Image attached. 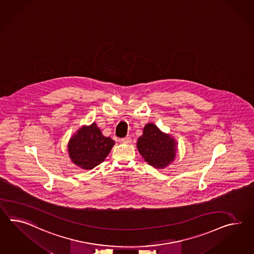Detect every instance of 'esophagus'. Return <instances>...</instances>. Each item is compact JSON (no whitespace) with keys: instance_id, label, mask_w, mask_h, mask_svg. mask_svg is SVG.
<instances>
[{"instance_id":"34e87169","label":"esophagus","mask_w":254,"mask_h":254,"mask_svg":"<svg viewBox=\"0 0 254 254\" xmlns=\"http://www.w3.org/2000/svg\"><path fill=\"white\" fill-rule=\"evenodd\" d=\"M121 142L123 143H130L131 139H130V137H125V138L121 139Z\"/></svg>"}]
</instances>
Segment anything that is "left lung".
<instances>
[{"instance_id":"1","label":"left lung","mask_w":254,"mask_h":254,"mask_svg":"<svg viewBox=\"0 0 254 254\" xmlns=\"http://www.w3.org/2000/svg\"><path fill=\"white\" fill-rule=\"evenodd\" d=\"M136 146L143 159L157 169H165L173 163L178 154L175 138L151 123L143 127V134L138 138Z\"/></svg>"}]
</instances>
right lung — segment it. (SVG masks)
<instances>
[{"instance_id": "add662e5", "label": "right lung", "mask_w": 254, "mask_h": 254, "mask_svg": "<svg viewBox=\"0 0 254 254\" xmlns=\"http://www.w3.org/2000/svg\"><path fill=\"white\" fill-rule=\"evenodd\" d=\"M114 144L111 137L104 136L96 123H93L80 127L72 134L67 150L75 166L88 170L103 162Z\"/></svg>"}]
</instances>
